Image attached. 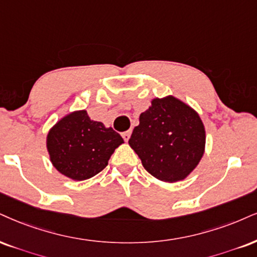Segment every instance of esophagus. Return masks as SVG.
Here are the masks:
<instances>
[{
  "mask_svg": "<svg viewBox=\"0 0 257 257\" xmlns=\"http://www.w3.org/2000/svg\"><path fill=\"white\" fill-rule=\"evenodd\" d=\"M121 136H122L123 141L127 142L128 139H130V137H131V131H125V132H122Z\"/></svg>",
  "mask_w": 257,
  "mask_h": 257,
  "instance_id": "1",
  "label": "esophagus"
}]
</instances>
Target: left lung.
<instances>
[{"mask_svg": "<svg viewBox=\"0 0 257 257\" xmlns=\"http://www.w3.org/2000/svg\"><path fill=\"white\" fill-rule=\"evenodd\" d=\"M205 127L194 109L173 96L155 99L139 116L130 147L151 175L166 182L183 180L200 162Z\"/></svg>", "mask_w": 257, "mask_h": 257, "instance_id": "left-lung-1", "label": "left lung"}]
</instances>
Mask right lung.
I'll return each mask as SVG.
<instances>
[{"instance_id":"add662e5","label":"right lung","mask_w":257,"mask_h":257,"mask_svg":"<svg viewBox=\"0 0 257 257\" xmlns=\"http://www.w3.org/2000/svg\"><path fill=\"white\" fill-rule=\"evenodd\" d=\"M122 143L118 132L91 120L85 110L66 115L47 135L52 164L63 175L77 181L103 170L114 150Z\"/></svg>"}]
</instances>
